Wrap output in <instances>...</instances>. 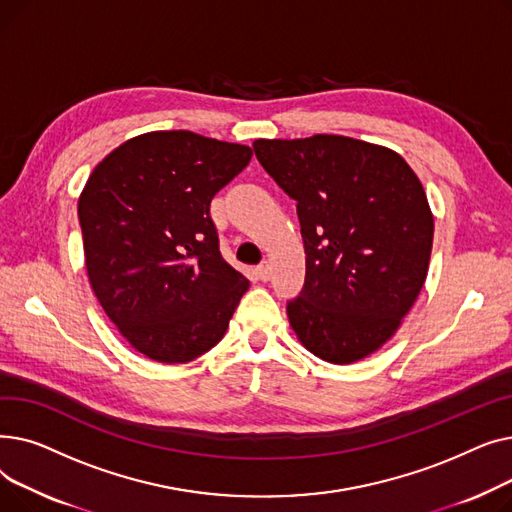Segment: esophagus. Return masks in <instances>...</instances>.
Returning <instances> with one entry per match:
<instances>
[{"instance_id": "34e87169", "label": "esophagus", "mask_w": 512, "mask_h": 512, "mask_svg": "<svg viewBox=\"0 0 512 512\" xmlns=\"http://www.w3.org/2000/svg\"><path fill=\"white\" fill-rule=\"evenodd\" d=\"M255 274H257V278H259V280L267 282V280H270V265H267V263L257 265V267H255Z\"/></svg>"}]
</instances>
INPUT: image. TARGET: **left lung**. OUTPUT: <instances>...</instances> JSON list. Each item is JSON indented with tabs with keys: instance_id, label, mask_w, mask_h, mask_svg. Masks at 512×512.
I'll use <instances>...</instances> for the list:
<instances>
[{
	"instance_id": "8db88e82",
	"label": "left lung",
	"mask_w": 512,
	"mask_h": 512,
	"mask_svg": "<svg viewBox=\"0 0 512 512\" xmlns=\"http://www.w3.org/2000/svg\"><path fill=\"white\" fill-rule=\"evenodd\" d=\"M259 164L297 201L305 286L286 313L315 357L348 365L394 336L427 278L434 215L396 151L340 134L257 139Z\"/></svg>"
}]
</instances>
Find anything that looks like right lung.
Wrapping results in <instances>:
<instances>
[{
	"label": "right lung",
	"instance_id": "add662e5",
	"mask_svg": "<svg viewBox=\"0 0 512 512\" xmlns=\"http://www.w3.org/2000/svg\"><path fill=\"white\" fill-rule=\"evenodd\" d=\"M251 155L191 130L147 132L99 161L80 193L95 297L130 346L157 363L207 353L249 290L220 253L209 205Z\"/></svg>",
	"mask_w": 512,
	"mask_h": 512
}]
</instances>
